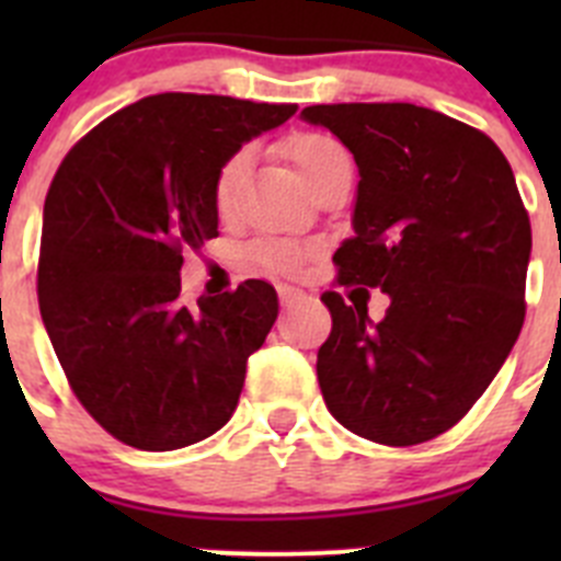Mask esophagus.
Instances as JSON below:
<instances>
[{"mask_svg": "<svg viewBox=\"0 0 561 561\" xmlns=\"http://www.w3.org/2000/svg\"><path fill=\"white\" fill-rule=\"evenodd\" d=\"M277 297H280V304L284 306H295L304 300L306 291L297 289V286H291V284H277Z\"/></svg>", "mask_w": 561, "mask_h": 561, "instance_id": "obj_1", "label": "esophagus"}]
</instances>
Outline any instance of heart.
<instances>
[{
	"instance_id": "heart-1",
	"label": "heart",
	"mask_w": 561,
	"mask_h": 561,
	"mask_svg": "<svg viewBox=\"0 0 561 561\" xmlns=\"http://www.w3.org/2000/svg\"><path fill=\"white\" fill-rule=\"evenodd\" d=\"M284 153L291 160V165L297 168L300 180L306 182V187L317 185L320 180H325L329 173L336 171H351L354 162H351V153L345 151L342 142H336L334 137H325V134H295L291 140L284 142ZM247 168V153L238 151L232 153L230 160L221 165L219 176H216V207L221 213L230 210L232 193H236L238 180ZM255 255L261 264H266L270 270H291V266L300 264L304 250H297L291 244H280V241H264V244L255 247Z\"/></svg>"
}]
</instances>
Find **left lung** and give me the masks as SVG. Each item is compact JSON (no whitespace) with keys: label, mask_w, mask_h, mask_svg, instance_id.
Instances as JSON below:
<instances>
[{"label":"left lung","mask_w":561,"mask_h":561,"mask_svg":"<svg viewBox=\"0 0 561 561\" xmlns=\"http://www.w3.org/2000/svg\"><path fill=\"white\" fill-rule=\"evenodd\" d=\"M300 117L359 168L336 280L390 297L379 323L354 297H320L325 408L376 444H424L472 410L523 329L531 221L512 165L483 131L415 103H331Z\"/></svg>","instance_id":"left-lung-1"}]
</instances>
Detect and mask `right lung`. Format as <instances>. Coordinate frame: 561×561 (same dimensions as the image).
<instances>
[{"label": "right lung", "mask_w": 561, "mask_h": 561, "mask_svg": "<svg viewBox=\"0 0 561 561\" xmlns=\"http://www.w3.org/2000/svg\"><path fill=\"white\" fill-rule=\"evenodd\" d=\"M295 103L162 92L114 112L64 157L44 202L38 309L87 413L168 453L230 421L277 295L264 280L182 304V252L219 236L216 176Z\"/></svg>", "instance_id": "right-lung-1"}]
</instances>
